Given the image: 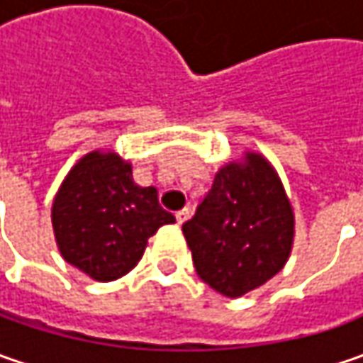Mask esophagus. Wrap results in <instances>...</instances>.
<instances>
[{"mask_svg": "<svg viewBox=\"0 0 363 363\" xmlns=\"http://www.w3.org/2000/svg\"><path fill=\"white\" fill-rule=\"evenodd\" d=\"M191 216V210L189 208H182L179 212H175V218H177V224H184L188 218Z\"/></svg>", "mask_w": 363, "mask_h": 363, "instance_id": "esophagus-1", "label": "esophagus"}]
</instances>
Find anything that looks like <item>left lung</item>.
<instances>
[{
  "mask_svg": "<svg viewBox=\"0 0 363 363\" xmlns=\"http://www.w3.org/2000/svg\"><path fill=\"white\" fill-rule=\"evenodd\" d=\"M182 230L198 277L236 299L285 267L295 240V214L271 161L244 151L242 160L218 169L212 189Z\"/></svg>",
  "mask_w": 363,
  "mask_h": 363,
  "instance_id": "obj_1",
  "label": "left lung"
}]
</instances>
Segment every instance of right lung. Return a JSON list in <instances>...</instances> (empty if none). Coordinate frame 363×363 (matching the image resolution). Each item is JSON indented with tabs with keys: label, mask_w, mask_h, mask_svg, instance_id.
<instances>
[{
	"label": "right lung",
	"mask_w": 363,
	"mask_h": 363,
	"mask_svg": "<svg viewBox=\"0 0 363 363\" xmlns=\"http://www.w3.org/2000/svg\"><path fill=\"white\" fill-rule=\"evenodd\" d=\"M175 216L157 189L133 182V167L111 149L74 163L52 203V228L62 258L94 281L108 283L137 267L147 240Z\"/></svg>",
	"instance_id": "add662e5"
}]
</instances>
